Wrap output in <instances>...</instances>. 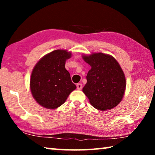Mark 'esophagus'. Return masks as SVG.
<instances>
[{
	"label": "esophagus",
	"mask_w": 155,
	"mask_h": 155,
	"mask_svg": "<svg viewBox=\"0 0 155 155\" xmlns=\"http://www.w3.org/2000/svg\"><path fill=\"white\" fill-rule=\"evenodd\" d=\"M77 90H81V89H82V87H83L82 84H81V83H78L77 85Z\"/></svg>",
	"instance_id": "obj_1"
}]
</instances>
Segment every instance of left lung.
<instances>
[{
	"mask_svg": "<svg viewBox=\"0 0 155 155\" xmlns=\"http://www.w3.org/2000/svg\"><path fill=\"white\" fill-rule=\"evenodd\" d=\"M83 59L91 66L83 91L91 105L101 111L116 107L122 101L127 85L118 62L102 52L83 55Z\"/></svg>",
	"mask_w": 155,
	"mask_h": 155,
	"instance_id": "obj_1",
	"label": "left lung"
}]
</instances>
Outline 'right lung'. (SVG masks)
Returning a JSON list of instances; mask_svg holds the SVG:
<instances>
[{"instance_id":"obj_1","label":"right lung","mask_w":155,"mask_h":155,"mask_svg":"<svg viewBox=\"0 0 155 155\" xmlns=\"http://www.w3.org/2000/svg\"><path fill=\"white\" fill-rule=\"evenodd\" d=\"M71 52L56 50L37 63L31 76L30 88L34 99L44 108L54 109L65 103L76 89L65 69V61Z\"/></svg>"}]
</instances>
